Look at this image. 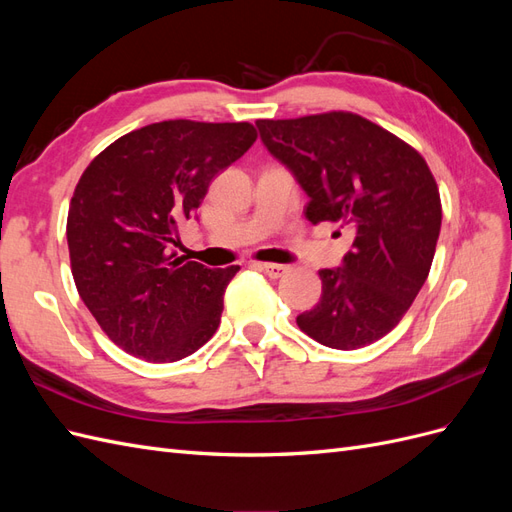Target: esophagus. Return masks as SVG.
<instances>
[{"instance_id":"1","label":"esophagus","mask_w":512,"mask_h":512,"mask_svg":"<svg viewBox=\"0 0 512 512\" xmlns=\"http://www.w3.org/2000/svg\"><path fill=\"white\" fill-rule=\"evenodd\" d=\"M260 271H265L269 277H273V280H277V277H282L288 267L286 265H277V262H260Z\"/></svg>"}]
</instances>
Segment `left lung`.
I'll return each mask as SVG.
<instances>
[{
    "instance_id": "left-lung-1",
    "label": "left lung",
    "mask_w": 512,
    "mask_h": 512,
    "mask_svg": "<svg viewBox=\"0 0 512 512\" xmlns=\"http://www.w3.org/2000/svg\"><path fill=\"white\" fill-rule=\"evenodd\" d=\"M256 126L309 196L305 218L354 235L342 267L320 271L322 297L297 316L299 329L335 350L378 342L410 309L436 254L442 205L427 162L389 130L346 111Z\"/></svg>"
}]
</instances>
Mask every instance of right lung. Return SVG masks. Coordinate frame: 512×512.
<instances>
[{
  "label": "right lung",
  "mask_w": 512,
  "mask_h": 512,
  "mask_svg": "<svg viewBox=\"0 0 512 512\" xmlns=\"http://www.w3.org/2000/svg\"><path fill=\"white\" fill-rule=\"evenodd\" d=\"M252 123L170 119L117 138L85 168L68 211L76 290L113 342L149 363H173L220 327L239 267L177 256V228L211 179L256 141Z\"/></svg>",
  "instance_id": "right-lung-1"
}]
</instances>
